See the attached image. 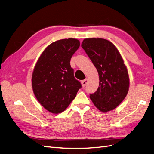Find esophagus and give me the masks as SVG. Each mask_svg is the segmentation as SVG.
Masks as SVG:
<instances>
[{"label": "esophagus", "instance_id": "esophagus-1", "mask_svg": "<svg viewBox=\"0 0 154 154\" xmlns=\"http://www.w3.org/2000/svg\"><path fill=\"white\" fill-rule=\"evenodd\" d=\"M87 82H88V79L87 78H86V79H85V80H83L82 81V85L83 87H84L86 86Z\"/></svg>", "mask_w": 154, "mask_h": 154}]
</instances>
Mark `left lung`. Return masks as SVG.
Instances as JSON below:
<instances>
[{
  "label": "left lung",
  "mask_w": 154,
  "mask_h": 154,
  "mask_svg": "<svg viewBox=\"0 0 154 154\" xmlns=\"http://www.w3.org/2000/svg\"><path fill=\"white\" fill-rule=\"evenodd\" d=\"M82 48L99 74V87L90 98L101 112L114 110L125 99L129 88L128 74L122 56L112 43L103 38L84 39Z\"/></svg>",
  "instance_id": "1"
}]
</instances>
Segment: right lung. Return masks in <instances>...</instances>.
Here are the masks:
<instances>
[{
  "mask_svg": "<svg viewBox=\"0 0 154 154\" xmlns=\"http://www.w3.org/2000/svg\"><path fill=\"white\" fill-rule=\"evenodd\" d=\"M79 47L80 41L75 38L56 41L45 48L36 63L32 90L39 103L51 113L63 112L82 87L70 65Z\"/></svg>",
  "mask_w": 154,
  "mask_h": 154,
  "instance_id": "1",
  "label": "right lung"
}]
</instances>
